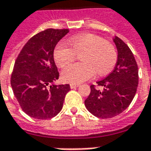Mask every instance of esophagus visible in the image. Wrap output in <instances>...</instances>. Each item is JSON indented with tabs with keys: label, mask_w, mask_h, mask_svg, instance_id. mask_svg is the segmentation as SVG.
<instances>
[{
	"label": "esophagus",
	"mask_w": 151,
	"mask_h": 151,
	"mask_svg": "<svg viewBox=\"0 0 151 151\" xmlns=\"http://www.w3.org/2000/svg\"><path fill=\"white\" fill-rule=\"evenodd\" d=\"M78 87H79V85H78V84L70 83V88L73 89V88H78Z\"/></svg>",
	"instance_id": "1"
}]
</instances>
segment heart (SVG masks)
Segmentation results:
<instances>
[{
  "mask_svg": "<svg viewBox=\"0 0 151 151\" xmlns=\"http://www.w3.org/2000/svg\"><path fill=\"white\" fill-rule=\"evenodd\" d=\"M69 44L60 42L55 47L54 58L58 67H64L74 61L77 54H83L80 60L66 67L62 79L70 83H81L93 78L97 72L102 76L112 70L117 59V53L111 44L93 34H80L69 39Z\"/></svg>",
  "mask_w": 151,
  "mask_h": 151,
  "instance_id": "heart-1",
  "label": "heart"
}]
</instances>
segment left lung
<instances>
[{
  "instance_id": "8db88e82",
  "label": "left lung",
  "mask_w": 151,
  "mask_h": 151,
  "mask_svg": "<svg viewBox=\"0 0 151 151\" xmlns=\"http://www.w3.org/2000/svg\"><path fill=\"white\" fill-rule=\"evenodd\" d=\"M117 50L115 68L104 79L97 82L102 90L91 85L85 106L93 116L111 118L127 109L135 97L138 86V66L130 48L118 37L113 38Z\"/></svg>"
}]
</instances>
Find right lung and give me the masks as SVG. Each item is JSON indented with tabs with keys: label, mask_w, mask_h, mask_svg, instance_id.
Returning a JSON list of instances; mask_svg holds the SVG:
<instances>
[{
	"label": "right lung",
	"mask_w": 151,
	"mask_h": 151,
	"mask_svg": "<svg viewBox=\"0 0 151 151\" xmlns=\"http://www.w3.org/2000/svg\"><path fill=\"white\" fill-rule=\"evenodd\" d=\"M69 29H48L24 45L16 58L11 84L22 110L33 118H52L62 110L69 84H56L54 48Z\"/></svg>",
	"instance_id": "obj_1"
}]
</instances>
